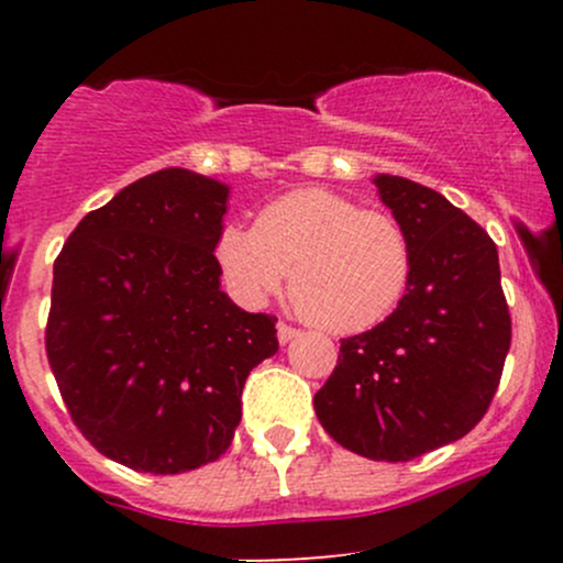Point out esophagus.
Segmentation results:
<instances>
[{"label":"esophagus","mask_w":563,"mask_h":563,"mask_svg":"<svg viewBox=\"0 0 563 563\" xmlns=\"http://www.w3.org/2000/svg\"><path fill=\"white\" fill-rule=\"evenodd\" d=\"M296 335H299L296 328L286 325V322H277V341H280V344H288V341L296 339Z\"/></svg>","instance_id":"obj_1"}]
</instances>
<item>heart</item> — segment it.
<instances>
[{"label": "heart", "instance_id": "1", "mask_svg": "<svg viewBox=\"0 0 563 563\" xmlns=\"http://www.w3.org/2000/svg\"><path fill=\"white\" fill-rule=\"evenodd\" d=\"M214 260L245 307L277 294L294 268L296 309L331 333H363L389 318L412 275L410 235L397 217L320 187L275 198L256 228L224 224Z\"/></svg>", "mask_w": 563, "mask_h": 563}]
</instances>
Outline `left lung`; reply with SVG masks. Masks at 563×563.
I'll list each match as a JSON object with an SVG mask.
<instances>
[{
	"mask_svg": "<svg viewBox=\"0 0 563 563\" xmlns=\"http://www.w3.org/2000/svg\"><path fill=\"white\" fill-rule=\"evenodd\" d=\"M412 245L397 309L341 341L314 394L322 429L371 461L405 463L466 437L500 384L510 314L493 238L431 187L376 177Z\"/></svg>",
	"mask_w": 563,
	"mask_h": 563,
	"instance_id": "1",
	"label": "left lung"
}]
</instances>
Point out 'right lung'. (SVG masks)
Here are the masks:
<instances>
[{"label":"right lung","instance_id":"1","mask_svg":"<svg viewBox=\"0 0 563 563\" xmlns=\"http://www.w3.org/2000/svg\"><path fill=\"white\" fill-rule=\"evenodd\" d=\"M228 192L177 166L147 174L55 260L49 367L76 429L126 468L183 474L224 455L245 378L277 352V318L219 288Z\"/></svg>","mask_w":563,"mask_h":563}]
</instances>
